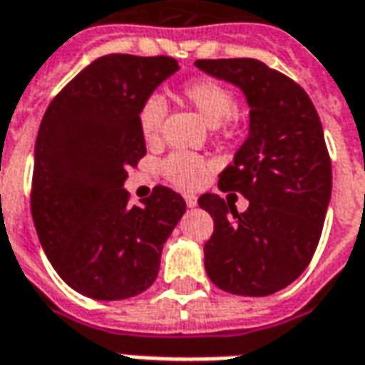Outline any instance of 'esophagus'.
<instances>
[{"label":"esophagus","instance_id":"esophagus-1","mask_svg":"<svg viewBox=\"0 0 365 365\" xmlns=\"http://www.w3.org/2000/svg\"><path fill=\"white\" fill-rule=\"evenodd\" d=\"M185 203H187L190 209H193V207H197V197L195 195H185Z\"/></svg>","mask_w":365,"mask_h":365}]
</instances>
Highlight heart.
Masks as SVG:
<instances>
[{
	"label": "heart",
	"instance_id": "heart-1",
	"mask_svg": "<svg viewBox=\"0 0 365 365\" xmlns=\"http://www.w3.org/2000/svg\"><path fill=\"white\" fill-rule=\"evenodd\" d=\"M182 97L211 127L229 130L230 125L235 123V93L213 78H197L187 82L182 88ZM166 109V99L162 96L146 97L140 105L138 128L146 143L158 140ZM162 172L174 185L191 190L203 182L205 162L190 152H174L162 162Z\"/></svg>",
	"mask_w": 365,
	"mask_h": 365
}]
</instances>
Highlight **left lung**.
<instances>
[{"label":"left lung","mask_w":365,"mask_h":365,"mask_svg":"<svg viewBox=\"0 0 365 365\" xmlns=\"http://www.w3.org/2000/svg\"><path fill=\"white\" fill-rule=\"evenodd\" d=\"M195 66L242 91L248 136L219 174L248 209L215 193L199 197L215 230L203 246L209 279L232 295L266 297L287 287L313 258L332 193L319 113L305 90L254 58L197 60Z\"/></svg>","instance_id":"left-lung-1"}]
</instances>
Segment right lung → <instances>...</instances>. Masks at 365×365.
Here are the masks:
<instances>
[{
	"mask_svg": "<svg viewBox=\"0 0 365 365\" xmlns=\"http://www.w3.org/2000/svg\"><path fill=\"white\" fill-rule=\"evenodd\" d=\"M180 70L170 56L109 54L52 99L35 144L31 213L52 268L86 297L119 301L150 287L185 213L158 185L128 205L127 170L146 154L138 109Z\"/></svg>",
	"mask_w": 365,
	"mask_h": 365,
	"instance_id": "add662e5",
	"label": "right lung"
}]
</instances>
